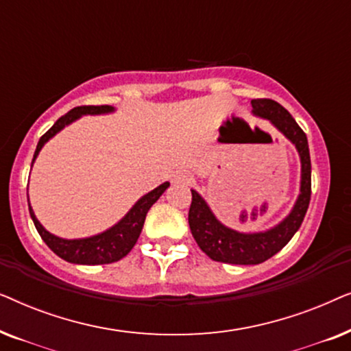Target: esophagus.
I'll return each mask as SVG.
<instances>
[{"mask_svg":"<svg viewBox=\"0 0 351 351\" xmlns=\"http://www.w3.org/2000/svg\"><path fill=\"white\" fill-rule=\"evenodd\" d=\"M172 180L177 182V184H190L191 176L186 174V172H176V174L172 176Z\"/></svg>","mask_w":351,"mask_h":351,"instance_id":"1","label":"esophagus"}]
</instances>
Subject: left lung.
I'll return each mask as SVG.
<instances>
[{"instance_id":"1","label":"left lung","mask_w":351,"mask_h":351,"mask_svg":"<svg viewBox=\"0 0 351 351\" xmlns=\"http://www.w3.org/2000/svg\"><path fill=\"white\" fill-rule=\"evenodd\" d=\"M251 105L254 117L270 121L295 147L300 160V186L289 214L281 222L261 232H238L227 227L213 213L208 201L198 191L191 190L189 223L195 241L213 261L233 265H257L280 252L304 222L311 195V162L305 132L275 100L254 99Z\"/></svg>"}]
</instances>
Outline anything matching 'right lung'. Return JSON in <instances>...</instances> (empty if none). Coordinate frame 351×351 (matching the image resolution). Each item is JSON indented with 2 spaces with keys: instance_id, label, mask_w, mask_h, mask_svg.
<instances>
[{
  "instance_id": "1",
  "label": "right lung",
  "mask_w": 351,
  "mask_h": 351,
  "mask_svg": "<svg viewBox=\"0 0 351 351\" xmlns=\"http://www.w3.org/2000/svg\"><path fill=\"white\" fill-rule=\"evenodd\" d=\"M114 110L117 108L112 107V105H99V107H94L93 105V107H76L73 110H70L69 113L57 119L54 126L40 138V142H38L36 145L35 155H33L32 167L33 162L36 161L38 155H40V152L43 150V147H45L52 137H56L62 129L70 126L71 123H75L76 119H80L81 117H86V114H90V117H95V114H110L113 113ZM167 186H169V182H165V184L156 186L155 190L148 191V193L141 196V198L134 203V206L128 210L126 215L119 219L117 223L112 225V227L107 230H104V232L86 238L66 239L57 237V234L47 232V230L41 225L40 220L36 219L30 204V198H28V209H30L32 220L33 223H35L40 237L43 238V241H45L47 244V247H49L54 254H57L60 258H64V261L70 263H78V265H104V263L118 262L121 261L124 256H128L129 251L134 247V244L137 243L138 237H141L148 209L160 199V196L167 190Z\"/></svg>"
}]
</instances>
